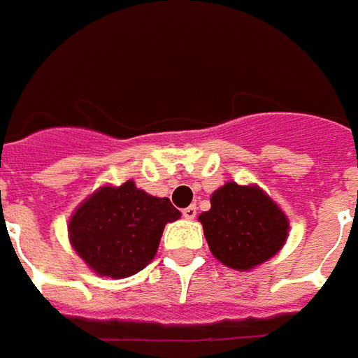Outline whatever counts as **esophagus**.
I'll return each mask as SVG.
<instances>
[{
	"label": "esophagus",
	"instance_id": "34e87169",
	"mask_svg": "<svg viewBox=\"0 0 358 358\" xmlns=\"http://www.w3.org/2000/svg\"><path fill=\"white\" fill-rule=\"evenodd\" d=\"M182 215L185 219H195L196 217V208L195 206H187L185 210H182Z\"/></svg>",
	"mask_w": 358,
	"mask_h": 358
}]
</instances>
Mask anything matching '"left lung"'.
I'll list each match as a JSON object with an SVG mask.
<instances>
[{"label": "left lung", "instance_id": "obj_1", "mask_svg": "<svg viewBox=\"0 0 358 358\" xmlns=\"http://www.w3.org/2000/svg\"><path fill=\"white\" fill-rule=\"evenodd\" d=\"M212 208L199 215L212 255L221 264L249 271L273 258L288 238L284 212L256 185L227 182L213 191Z\"/></svg>", "mask_w": 358, "mask_h": 358}]
</instances>
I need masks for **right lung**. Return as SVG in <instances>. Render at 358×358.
Returning a JSON list of instances; mask_svg holds the SVG:
<instances>
[{
  "mask_svg": "<svg viewBox=\"0 0 358 358\" xmlns=\"http://www.w3.org/2000/svg\"><path fill=\"white\" fill-rule=\"evenodd\" d=\"M180 217L169 199L152 196L128 180L103 185L78 206L69 223L70 243L100 277L126 278L156 256L165 224Z\"/></svg>",
  "mask_w": 358,
  "mask_h": 358,
  "instance_id": "obj_1",
  "label": "right lung"
}]
</instances>
